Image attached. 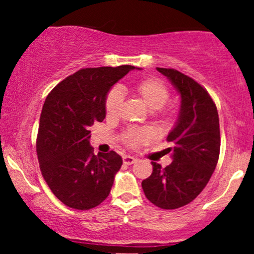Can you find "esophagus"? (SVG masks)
Wrapping results in <instances>:
<instances>
[{"label":"esophagus","mask_w":254,"mask_h":254,"mask_svg":"<svg viewBox=\"0 0 254 254\" xmlns=\"http://www.w3.org/2000/svg\"><path fill=\"white\" fill-rule=\"evenodd\" d=\"M123 162L125 165H132L136 162V159L133 156H130V155H125L123 157Z\"/></svg>","instance_id":"obj_1"}]
</instances>
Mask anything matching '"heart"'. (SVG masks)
Returning a JSON list of instances; mask_svg holds the SVG:
<instances>
[{"label":"heart","instance_id":"heart-1","mask_svg":"<svg viewBox=\"0 0 254 254\" xmlns=\"http://www.w3.org/2000/svg\"><path fill=\"white\" fill-rule=\"evenodd\" d=\"M135 92L138 98L150 111L161 110L170 98V90L162 81L157 78H144L137 82ZM123 104V92L112 88L109 92L105 101V110L109 117H116ZM151 138V132L147 129H130L124 133V141L131 147L144 143Z\"/></svg>","mask_w":254,"mask_h":254}]
</instances>
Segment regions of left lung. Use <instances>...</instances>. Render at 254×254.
<instances>
[{"label":"left lung","mask_w":254,"mask_h":254,"mask_svg":"<svg viewBox=\"0 0 254 254\" xmlns=\"http://www.w3.org/2000/svg\"><path fill=\"white\" fill-rule=\"evenodd\" d=\"M180 95V109L167 136L172 164L151 162L153 173L142 182L145 197L161 209H178L196 198L214 173L220 155L216 105L193 78L176 69L156 68Z\"/></svg>","instance_id":"left-lung-1"}]
</instances>
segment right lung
<instances>
[{"label":"right lung","mask_w":254,"mask_h":254,"mask_svg":"<svg viewBox=\"0 0 254 254\" xmlns=\"http://www.w3.org/2000/svg\"><path fill=\"white\" fill-rule=\"evenodd\" d=\"M132 65L81 69L60 82L44 103L37 137L40 171L54 194L72 209L88 210L106 199L123 160L116 151L94 155L90 127L106 117L113 84Z\"/></svg>","instance_id":"right-lung-1"}]
</instances>
